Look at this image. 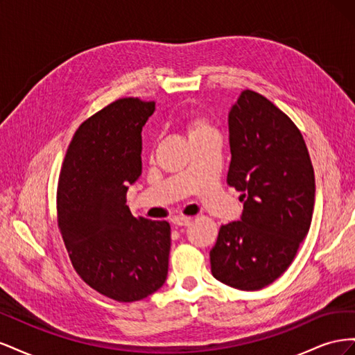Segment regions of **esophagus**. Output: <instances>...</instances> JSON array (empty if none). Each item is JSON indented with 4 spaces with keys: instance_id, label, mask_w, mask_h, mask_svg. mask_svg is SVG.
I'll use <instances>...</instances> for the list:
<instances>
[{
    "instance_id": "esophagus-1",
    "label": "esophagus",
    "mask_w": 355,
    "mask_h": 355,
    "mask_svg": "<svg viewBox=\"0 0 355 355\" xmlns=\"http://www.w3.org/2000/svg\"><path fill=\"white\" fill-rule=\"evenodd\" d=\"M191 223V219L189 218H184V216H179V218H175L173 219V225L176 228H182V227H188V225Z\"/></svg>"
}]
</instances>
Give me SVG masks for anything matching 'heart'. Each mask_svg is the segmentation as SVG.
<instances>
[{
	"label": "heart",
	"mask_w": 355,
	"mask_h": 355,
	"mask_svg": "<svg viewBox=\"0 0 355 355\" xmlns=\"http://www.w3.org/2000/svg\"><path fill=\"white\" fill-rule=\"evenodd\" d=\"M185 128L187 133L191 137H196L200 135H206V133H213V128L210 127V124L204 120L202 116H189L187 123H185Z\"/></svg>",
	"instance_id": "heart-1"
}]
</instances>
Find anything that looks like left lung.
<instances>
[{
	"label": "left lung",
	"instance_id": "8db88e82",
	"mask_svg": "<svg viewBox=\"0 0 355 355\" xmlns=\"http://www.w3.org/2000/svg\"><path fill=\"white\" fill-rule=\"evenodd\" d=\"M228 185L241 192L240 220L222 225L213 277L239 290L274 283L293 262L313 219L314 168L302 133L277 106L241 92L228 115Z\"/></svg>",
	"mask_w": 355,
	"mask_h": 355
}]
</instances>
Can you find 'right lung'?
<instances>
[{"label": "right lung", "mask_w": 355, "mask_h": 355, "mask_svg": "<svg viewBox=\"0 0 355 355\" xmlns=\"http://www.w3.org/2000/svg\"><path fill=\"white\" fill-rule=\"evenodd\" d=\"M155 102L118 99L75 132L59 176L58 225L73 270L96 292L135 302L164 284L170 225L135 218L128 185L142 175V127Z\"/></svg>", "instance_id": "right-lung-1"}]
</instances>
